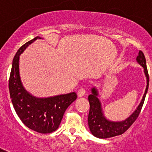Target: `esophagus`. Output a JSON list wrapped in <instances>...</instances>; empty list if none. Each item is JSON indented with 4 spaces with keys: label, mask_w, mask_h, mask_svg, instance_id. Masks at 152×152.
<instances>
[{
    "label": "esophagus",
    "mask_w": 152,
    "mask_h": 152,
    "mask_svg": "<svg viewBox=\"0 0 152 152\" xmlns=\"http://www.w3.org/2000/svg\"><path fill=\"white\" fill-rule=\"evenodd\" d=\"M85 93L86 91L84 88H80L78 91H77V95H78V96L81 97V96H84L85 95Z\"/></svg>",
    "instance_id": "34e87169"
}]
</instances>
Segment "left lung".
Listing matches in <instances>:
<instances>
[{"label": "left lung", "mask_w": 152, "mask_h": 152, "mask_svg": "<svg viewBox=\"0 0 152 152\" xmlns=\"http://www.w3.org/2000/svg\"><path fill=\"white\" fill-rule=\"evenodd\" d=\"M136 61L142 68H144V73L146 77L145 91L142 96L140 103L137 107L132 113L121 121H111L107 119L103 113L102 104L99 99V92L96 88L93 87L91 88V94L88 96V100L90 103V111L88 115V126L91 132L96 138L99 139H107L116 135H122L129 128L132 124L136 120L141 112L142 107L145 101L146 94L148 89L149 84V76L148 73L146 60L144 54L142 51H139V56L136 58Z\"/></svg>", "instance_id": "8db88e82"}]
</instances>
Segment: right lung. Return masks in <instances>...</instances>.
<instances>
[{"label": "right lung", "instance_id": "add662e5", "mask_svg": "<svg viewBox=\"0 0 152 152\" xmlns=\"http://www.w3.org/2000/svg\"><path fill=\"white\" fill-rule=\"evenodd\" d=\"M38 39L36 36L21 46L13 58L9 79V91L13 108L24 125L39 133H50L56 131L63 115L76 99L75 92L49 97H37L28 92L21 81L19 62L23 51Z\"/></svg>", "mask_w": 152, "mask_h": 152}]
</instances>
